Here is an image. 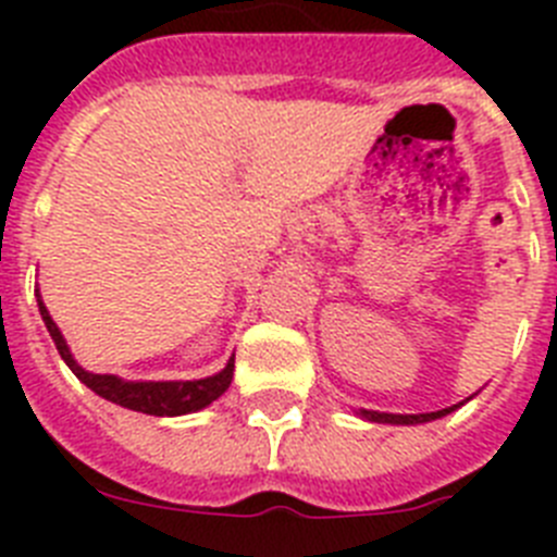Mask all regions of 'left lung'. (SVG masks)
<instances>
[{
    "mask_svg": "<svg viewBox=\"0 0 557 557\" xmlns=\"http://www.w3.org/2000/svg\"><path fill=\"white\" fill-rule=\"evenodd\" d=\"M455 407H449V410H437V412H421V416H393V412L362 410V418H368V421H379V424H424V421H435V418L446 416V412H451Z\"/></svg>",
    "mask_w": 557,
    "mask_h": 557,
    "instance_id": "left-lung-1",
    "label": "left lung"
}]
</instances>
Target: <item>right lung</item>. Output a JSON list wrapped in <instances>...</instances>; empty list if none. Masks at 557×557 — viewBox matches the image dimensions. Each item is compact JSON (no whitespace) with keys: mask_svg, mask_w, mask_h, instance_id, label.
<instances>
[{"mask_svg":"<svg viewBox=\"0 0 557 557\" xmlns=\"http://www.w3.org/2000/svg\"><path fill=\"white\" fill-rule=\"evenodd\" d=\"M38 312H41L44 323H47L49 337L55 339L61 359L72 368V373L81 379L83 385L91 387L97 396L108 398L113 405L127 407V410L147 412V416H184V412L203 410L206 405H211L214 398H220L228 391L231 379H234V359L220 373L209 379H198V382H122V379L108 376V373H88L69 354L66 339L58 332L55 321L49 318L41 295H38Z\"/></svg>","mask_w":557,"mask_h":557,"instance_id":"add662e5","label":"right lung"}]
</instances>
